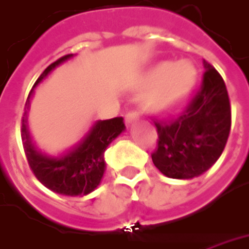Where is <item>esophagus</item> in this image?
Segmentation results:
<instances>
[{"label":"esophagus","instance_id":"esophagus-1","mask_svg":"<svg viewBox=\"0 0 249 249\" xmlns=\"http://www.w3.org/2000/svg\"><path fill=\"white\" fill-rule=\"evenodd\" d=\"M138 114L134 113V111H130V113L126 114V118H124V121H126V124H132L134 122L138 121Z\"/></svg>","mask_w":249,"mask_h":249}]
</instances>
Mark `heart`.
I'll return each instance as SVG.
<instances>
[{
  "label": "heart",
  "mask_w": 249,
  "mask_h": 249,
  "mask_svg": "<svg viewBox=\"0 0 249 249\" xmlns=\"http://www.w3.org/2000/svg\"><path fill=\"white\" fill-rule=\"evenodd\" d=\"M197 71L190 61H161L149 71L144 106L155 113H167L178 109L193 90Z\"/></svg>",
  "instance_id": "obj_1"
}]
</instances>
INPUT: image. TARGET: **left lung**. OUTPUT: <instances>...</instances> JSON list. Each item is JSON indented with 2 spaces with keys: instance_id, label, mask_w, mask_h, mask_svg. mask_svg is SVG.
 <instances>
[{
  "instance_id": "obj_1",
  "label": "left lung",
  "mask_w": 249,
  "mask_h": 249,
  "mask_svg": "<svg viewBox=\"0 0 249 249\" xmlns=\"http://www.w3.org/2000/svg\"><path fill=\"white\" fill-rule=\"evenodd\" d=\"M201 88L184 111L169 121H155L158 149L155 167L169 178L190 180L210 169L223 152L231 128V106L224 81L203 60Z\"/></svg>"
}]
</instances>
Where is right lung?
<instances>
[{
  "instance_id": "1",
  "label": "right lung",
  "mask_w": 249,
  "mask_h": 249,
  "mask_svg": "<svg viewBox=\"0 0 249 249\" xmlns=\"http://www.w3.org/2000/svg\"><path fill=\"white\" fill-rule=\"evenodd\" d=\"M71 57H73V53L63 56L59 60L48 65L34 84L26 101L20 134H22V143H23L26 158L35 177L46 188L55 193L69 196V197H76V196L82 197L91 193L100 185L101 178L106 169V162L104 159L105 151L115 138H118L126 130V126L123 123L122 117L106 119V121H97L76 144L69 147L67 151L57 156H51L43 152L35 145L27 123L30 100L33 96L34 89L56 67L69 60Z\"/></svg>"
}]
</instances>
